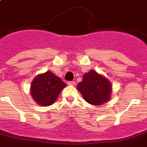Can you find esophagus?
<instances>
[{"label": "esophagus", "instance_id": "obj_1", "mask_svg": "<svg viewBox=\"0 0 147 147\" xmlns=\"http://www.w3.org/2000/svg\"><path fill=\"white\" fill-rule=\"evenodd\" d=\"M67 84H68L69 86H75V81H69V82L67 83Z\"/></svg>", "mask_w": 147, "mask_h": 147}]
</instances>
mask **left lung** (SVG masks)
<instances>
[{"label": "left lung", "mask_w": 147, "mask_h": 147, "mask_svg": "<svg viewBox=\"0 0 147 147\" xmlns=\"http://www.w3.org/2000/svg\"><path fill=\"white\" fill-rule=\"evenodd\" d=\"M112 83L94 69L83 75V80L77 86V89L87 103L100 106L109 101L112 95Z\"/></svg>", "instance_id": "1"}]
</instances>
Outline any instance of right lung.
Here are the masks:
<instances>
[{
    "instance_id": "1",
    "label": "right lung",
    "mask_w": 147,
    "mask_h": 147,
    "mask_svg": "<svg viewBox=\"0 0 147 147\" xmlns=\"http://www.w3.org/2000/svg\"><path fill=\"white\" fill-rule=\"evenodd\" d=\"M66 84L51 71L39 74L33 79L30 86V95L37 104L49 107L57 100Z\"/></svg>"
}]
</instances>
